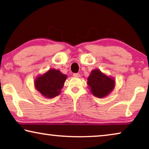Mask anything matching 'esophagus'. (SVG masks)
<instances>
[{"label":"esophagus","instance_id":"esophagus-1","mask_svg":"<svg viewBox=\"0 0 149 149\" xmlns=\"http://www.w3.org/2000/svg\"><path fill=\"white\" fill-rule=\"evenodd\" d=\"M73 76L74 77H80L81 75L79 74V73H74V74H73Z\"/></svg>","mask_w":149,"mask_h":149}]
</instances>
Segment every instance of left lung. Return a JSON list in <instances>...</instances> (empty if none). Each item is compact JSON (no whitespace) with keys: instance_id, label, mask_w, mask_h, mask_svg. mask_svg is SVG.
Segmentation results:
<instances>
[{"instance_id":"8db88e82","label":"left lung","mask_w":149,"mask_h":149,"mask_svg":"<svg viewBox=\"0 0 149 149\" xmlns=\"http://www.w3.org/2000/svg\"><path fill=\"white\" fill-rule=\"evenodd\" d=\"M87 84L89 91L94 96L102 98L113 91L115 87V80L102 72L99 69H94L87 78Z\"/></svg>"}]
</instances>
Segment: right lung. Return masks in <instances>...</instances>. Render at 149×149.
<instances>
[{
	"mask_svg": "<svg viewBox=\"0 0 149 149\" xmlns=\"http://www.w3.org/2000/svg\"><path fill=\"white\" fill-rule=\"evenodd\" d=\"M66 79L67 75L59 70L52 68L36 77L34 87L42 96L52 99L60 94Z\"/></svg>",
	"mask_w": 149,
	"mask_h": 149,
	"instance_id": "add662e5",
	"label": "right lung"
}]
</instances>
